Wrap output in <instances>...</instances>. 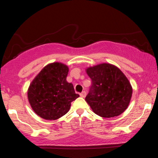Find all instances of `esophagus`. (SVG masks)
I'll return each mask as SVG.
<instances>
[{
  "label": "esophagus",
  "instance_id": "1",
  "mask_svg": "<svg viewBox=\"0 0 158 158\" xmlns=\"http://www.w3.org/2000/svg\"><path fill=\"white\" fill-rule=\"evenodd\" d=\"M80 96H81V97H82V98H85V97H86V92L85 91H82L81 92V93L80 94Z\"/></svg>",
  "mask_w": 158,
  "mask_h": 158
}]
</instances>
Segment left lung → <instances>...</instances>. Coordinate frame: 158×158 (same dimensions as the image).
Returning a JSON list of instances; mask_svg holds the SVG:
<instances>
[{
  "label": "left lung",
  "instance_id": "1",
  "mask_svg": "<svg viewBox=\"0 0 158 158\" xmlns=\"http://www.w3.org/2000/svg\"><path fill=\"white\" fill-rule=\"evenodd\" d=\"M92 81L85 97L93 111L105 118L117 117L128 108L132 87L125 74L115 65L102 63L86 69Z\"/></svg>",
  "mask_w": 158,
  "mask_h": 158
}]
</instances>
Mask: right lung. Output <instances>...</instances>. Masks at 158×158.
I'll use <instances>...</instances> for the list:
<instances>
[{"label":"right lung","instance_id":"1","mask_svg":"<svg viewBox=\"0 0 158 158\" xmlns=\"http://www.w3.org/2000/svg\"><path fill=\"white\" fill-rule=\"evenodd\" d=\"M69 68L61 62L48 64L30 83L27 97L33 111L40 117L55 120L70 110L79 97L71 83L67 81Z\"/></svg>","mask_w":158,"mask_h":158}]
</instances>
